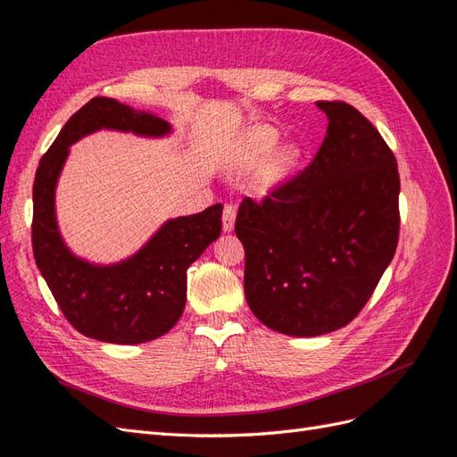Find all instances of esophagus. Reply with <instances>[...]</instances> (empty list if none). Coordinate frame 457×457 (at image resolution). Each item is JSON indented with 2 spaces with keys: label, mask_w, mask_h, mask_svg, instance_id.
Instances as JSON below:
<instances>
[{
  "label": "esophagus",
  "mask_w": 457,
  "mask_h": 457,
  "mask_svg": "<svg viewBox=\"0 0 457 457\" xmlns=\"http://www.w3.org/2000/svg\"><path fill=\"white\" fill-rule=\"evenodd\" d=\"M234 223H237V205L227 204L225 212H223V230L225 232H232L234 230Z\"/></svg>",
  "instance_id": "esophagus-1"
}]
</instances>
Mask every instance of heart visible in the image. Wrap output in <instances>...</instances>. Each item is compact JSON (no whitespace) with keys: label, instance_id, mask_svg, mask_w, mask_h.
Wrapping results in <instances>:
<instances>
[{"label":"heart","instance_id":"obj_1","mask_svg":"<svg viewBox=\"0 0 457 457\" xmlns=\"http://www.w3.org/2000/svg\"><path fill=\"white\" fill-rule=\"evenodd\" d=\"M278 137H280L278 129L272 126H265V123H262V126H255L252 129H247L238 145L237 163L240 165V168H253V165H257L259 162H262L270 154L276 143H278ZM294 158H295L294 146L282 148L270 163L269 177L278 175L282 170L287 168L289 162H292Z\"/></svg>","mask_w":457,"mask_h":457}]
</instances>
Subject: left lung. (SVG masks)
<instances>
[{"label": "left lung", "mask_w": 457, "mask_h": 457, "mask_svg": "<svg viewBox=\"0 0 457 457\" xmlns=\"http://www.w3.org/2000/svg\"><path fill=\"white\" fill-rule=\"evenodd\" d=\"M326 139L309 168L255 204L237 237L252 312L284 336L316 337L362 311L398 244L400 179L379 131L347 103L318 101Z\"/></svg>", "instance_id": "left-lung-1"}]
</instances>
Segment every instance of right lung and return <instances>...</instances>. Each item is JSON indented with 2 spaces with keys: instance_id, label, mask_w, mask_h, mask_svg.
I'll use <instances>...</instances> for the list:
<instances>
[{
  "instance_id": "obj_1",
  "label": "right lung",
  "mask_w": 457,
  "mask_h": 457,
  "mask_svg": "<svg viewBox=\"0 0 457 457\" xmlns=\"http://www.w3.org/2000/svg\"><path fill=\"white\" fill-rule=\"evenodd\" d=\"M101 129L146 139L173 131L163 118L108 96H95L81 106L39 160L32 190L34 259L66 320L79 334L116 345L146 343L168 334L181 318L187 270L219 238L223 204L168 219L133 255L110 265L76 255L61 234L54 192L71 146Z\"/></svg>"
}]
</instances>
